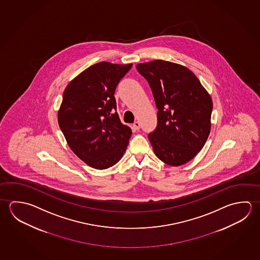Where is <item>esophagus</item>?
<instances>
[{"mask_svg": "<svg viewBox=\"0 0 260 260\" xmlns=\"http://www.w3.org/2000/svg\"><path fill=\"white\" fill-rule=\"evenodd\" d=\"M132 127H133V128H134L135 131H139V129L141 128V124H140L139 121H135V122L133 123V125H132Z\"/></svg>", "mask_w": 260, "mask_h": 260, "instance_id": "obj_1", "label": "esophagus"}]
</instances>
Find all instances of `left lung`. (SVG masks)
Returning <instances> with one entry per match:
<instances>
[{"instance_id":"obj_1","label":"left lung","mask_w":260,"mask_h":260,"mask_svg":"<svg viewBox=\"0 0 260 260\" xmlns=\"http://www.w3.org/2000/svg\"><path fill=\"white\" fill-rule=\"evenodd\" d=\"M149 83L158 123L149 134L154 153L164 164L180 166L196 157L211 129L213 102L190 69L164 60L138 64Z\"/></svg>"}]
</instances>
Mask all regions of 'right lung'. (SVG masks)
Segmentation results:
<instances>
[{
    "label": "right lung",
    "instance_id": "right-lung-1",
    "mask_svg": "<svg viewBox=\"0 0 260 260\" xmlns=\"http://www.w3.org/2000/svg\"><path fill=\"white\" fill-rule=\"evenodd\" d=\"M132 64L100 62L64 89L58 124L70 149L92 168H110L121 159L132 129L121 123L114 93Z\"/></svg>",
    "mask_w": 260,
    "mask_h": 260
}]
</instances>
